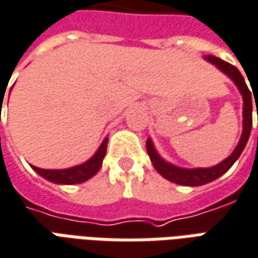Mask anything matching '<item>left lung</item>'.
Listing matches in <instances>:
<instances>
[{
    "mask_svg": "<svg viewBox=\"0 0 258 258\" xmlns=\"http://www.w3.org/2000/svg\"><path fill=\"white\" fill-rule=\"evenodd\" d=\"M205 60H208L212 62L214 66H217L223 74H226L237 86V89L240 91L243 96V133L240 137V141L237 144V147L235 148V151L228 156L226 159L222 160L221 163H218L212 167H198V169H184V167H177L167 163L166 160H163L159 156V154L156 152L152 140L148 138L147 141V151L151 162L154 167L158 172L167 179L169 181H173L176 184L181 185H203L207 183H211L214 180H217L218 177H221L223 173H226L229 170L232 165L235 163L236 160L239 159V156L242 155L243 149L246 147V144L248 141L250 137V131H251V125H253V117H251V111H253V106H251V92L248 91L247 85L244 82V78L242 77V74L239 73V70L235 66H232L226 61L221 60L218 57L214 55H207ZM255 102V100H254ZM257 120H258V109H257Z\"/></svg>",
    "mask_w": 258,
    "mask_h": 258,
    "instance_id": "8db88e82",
    "label": "left lung"
}]
</instances>
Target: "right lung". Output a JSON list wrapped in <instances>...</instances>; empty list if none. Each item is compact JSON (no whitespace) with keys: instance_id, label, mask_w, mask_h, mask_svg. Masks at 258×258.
<instances>
[{"instance_id":"add662e5","label":"right lung","mask_w":258,"mask_h":258,"mask_svg":"<svg viewBox=\"0 0 258 258\" xmlns=\"http://www.w3.org/2000/svg\"><path fill=\"white\" fill-rule=\"evenodd\" d=\"M107 141H109V138H104L102 145L96 151V154L93 155L89 160H86L85 163L78 165V166L61 169V170L40 169V167L36 166L32 167L40 174L41 177H44L48 181L57 183V184H78V183H84V181L93 177L99 172V169L102 166V162H103L104 155H106Z\"/></svg>"}]
</instances>
